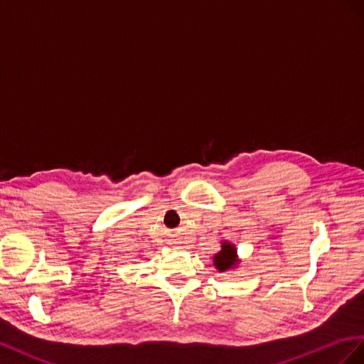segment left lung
I'll return each instance as SVG.
<instances>
[{"label":"left lung","mask_w":364,"mask_h":364,"mask_svg":"<svg viewBox=\"0 0 364 364\" xmlns=\"http://www.w3.org/2000/svg\"><path fill=\"white\" fill-rule=\"evenodd\" d=\"M241 259L237 256V248L230 241L221 242V250L213 256V267L220 273H225L228 269L240 267Z\"/></svg>","instance_id":"1"}]
</instances>
